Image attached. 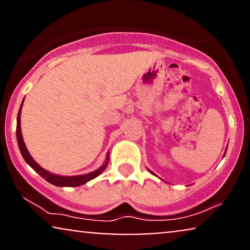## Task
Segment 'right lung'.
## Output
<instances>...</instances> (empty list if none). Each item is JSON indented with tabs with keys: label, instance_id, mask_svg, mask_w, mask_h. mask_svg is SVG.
<instances>
[{
	"label": "right lung",
	"instance_id": "add662e5",
	"mask_svg": "<svg viewBox=\"0 0 250 250\" xmlns=\"http://www.w3.org/2000/svg\"><path fill=\"white\" fill-rule=\"evenodd\" d=\"M22 107V104H21ZM21 107L19 109L18 112V117H17V141H18V146L20 149V152L25 159V162L28 164V165L32 167V168L35 170L36 173H39L43 179H45L47 182L53 184V186L57 187H80L82 184L88 182L90 180H93L94 177H97L99 174H101L104 172L105 167L108 165V159L105 164L100 168L94 170V172L88 173L86 175H77V176H60V175H56V174L49 173L47 170L42 168L39 164H37L35 160L32 158V156L29 155L28 150H27L25 143H23L22 140V135H21V129H20V112H21Z\"/></svg>",
	"mask_w": 250,
	"mask_h": 250
}]
</instances>
